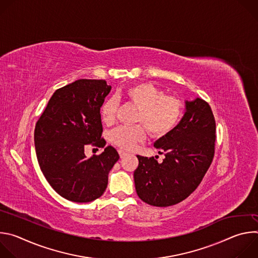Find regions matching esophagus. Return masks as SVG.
<instances>
[{"label":"esophagus","instance_id":"34e87169","mask_svg":"<svg viewBox=\"0 0 258 258\" xmlns=\"http://www.w3.org/2000/svg\"><path fill=\"white\" fill-rule=\"evenodd\" d=\"M118 153H119V155H120L121 158H123V157H125L126 155H128V153L125 152V151H123V150H118Z\"/></svg>","mask_w":258,"mask_h":258}]
</instances>
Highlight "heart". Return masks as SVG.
Listing matches in <instances>:
<instances>
[{"mask_svg":"<svg viewBox=\"0 0 258 258\" xmlns=\"http://www.w3.org/2000/svg\"><path fill=\"white\" fill-rule=\"evenodd\" d=\"M126 101L139 108L136 121L145 125L120 126L111 134V141L121 149H134L146 139V128L154 137H163L170 133L182 116V104L152 84L142 83L126 88L118 93ZM117 103L115 99L107 100L101 109L102 120L110 125L116 118Z\"/></svg>","mask_w":258,"mask_h":258,"instance_id":"b5f03b06","label":"heart"}]
</instances>
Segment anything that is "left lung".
<instances>
[{
	"instance_id": "8db88e82",
	"label": "left lung",
	"mask_w": 258,
	"mask_h": 258,
	"mask_svg": "<svg viewBox=\"0 0 258 258\" xmlns=\"http://www.w3.org/2000/svg\"><path fill=\"white\" fill-rule=\"evenodd\" d=\"M215 120L201 98L185 101V113L177 125L154 143L164 159L137 155L134 172L138 196L146 203L166 207L189 197L199 186L214 155Z\"/></svg>"
}]
</instances>
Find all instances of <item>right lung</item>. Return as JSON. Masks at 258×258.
Here are the masks:
<instances>
[{
  "mask_svg": "<svg viewBox=\"0 0 258 258\" xmlns=\"http://www.w3.org/2000/svg\"><path fill=\"white\" fill-rule=\"evenodd\" d=\"M111 91L103 80H79L58 89L35 124L34 146L43 174L63 198L78 203L103 195L119 159L112 146L87 158L90 145L104 147L100 108Z\"/></svg>",
  "mask_w": 258,
  "mask_h": 258,
  "instance_id": "1",
  "label": "right lung"
}]
</instances>
